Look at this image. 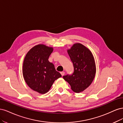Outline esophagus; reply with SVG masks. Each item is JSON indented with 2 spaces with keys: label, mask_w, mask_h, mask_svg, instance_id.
<instances>
[{
  "label": "esophagus",
  "mask_w": 123,
  "mask_h": 123,
  "mask_svg": "<svg viewBox=\"0 0 123 123\" xmlns=\"http://www.w3.org/2000/svg\"><path fill=\"white\" fill-rule=\"evenodd\" d=\"M61 74H62V76H63L65 74V72H64V71H62V72H61Z\"/></svg>",
  "instance_id": "esophagus-1"
}]
</instances>
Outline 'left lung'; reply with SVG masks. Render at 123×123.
Wrapping results in <instances>:
<instances>
[{
    "instance_id": "obj_1",
    "label": "left lung",
    "mask_w": 123,
    "mask_h": 123,
    "mask_svg": "<svg viewBox=\"0 0 123 123\" xmlns=\"http://www.w3.org/2000/svg\"><path fill=\"white\" fill-rule=\"evenodd\" d=\"M68 53L74 71L70 75L63 76V79L70 84L73 91L80 93L91 85L95 77L94 59L90 51L80 43L74 44L68 50Z\"/></svg>"
}]
</instances>
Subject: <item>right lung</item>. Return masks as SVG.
Masks as SVG:
<instances>
[{"instance_id": "right-lung-1", "label": "right lung", "mask_w": 123, "mask_h": 123, "mask_svg": "<svg viewBox=\"0 0 123 123\" xmlns=\"http://www.w3.org/2000/svg\"><path fill=\"white\" fill-rule=\"evenodd\" d=\"M53 48L43 44L35 46L26 55L23 64V76L28 86L35 91L44 94L54 81L62 76L54 66L48 61Z\"/></svg>"}]
</instances>
